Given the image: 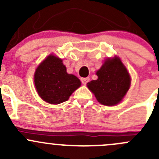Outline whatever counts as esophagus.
<instances>
[{
  "label": "esophagus",
  "mask_w": 159,
  "mask_h": 159,
  "mask_svg": "<svg viewBox=\"0 0 159 159\" xmlns=\"http://www.w3.org/2000/svg\"><path fill=\"white\" fill-rule=\"evenodd\" d=\"M89 81H90L89 78H81V81L83 84H86Z\"/></svg>",
  "instance_id": "1"
}]
</instances>
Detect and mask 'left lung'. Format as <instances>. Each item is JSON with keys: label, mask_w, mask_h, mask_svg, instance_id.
Instances as JSON below:
<instances>
[{"label": "left lung", "mask_w": 159, "mask_h": 159, "mask_svg": "<svg viewBox=\"0 0 159 159\" xmlns=\"http://www.w3.org/2000/svg\"><path fill=\"white\" fill-rule=\"evenodd\" d=\"M97 80L88 83V88L102 105L112 106L119 103L130 87L129 72L120 59L114 57L105 61L97 71Z\"/></svg>", "instance_id": "obj_1"}]
</instances>
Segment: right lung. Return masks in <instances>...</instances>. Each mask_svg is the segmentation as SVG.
Masks as SVG:
<instances>
[{"label": "right lung", "mask_w": 159, "mask_h": 159, "mask_svg": "<svg viewBox=\"0 0 159 159\" xmlns=\"http://www.w3.org/2000/svg\"><path fill=\"white\" fill-rule=\"evenodd\" d=\"M34 84L40 97L53 105L61 104L69 98L81 81L67 73L61 59L50 55L36 69Z\"/></svg>", "instance_id": "right-lung-1"}]
</instances>
